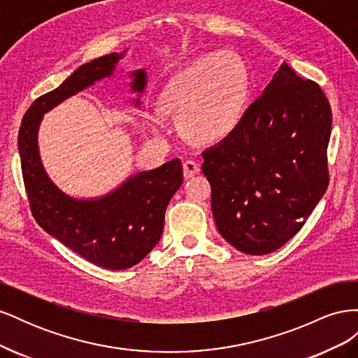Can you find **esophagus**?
I'll return each instance as SVG.
<instances>
[{
  "label": "esophagus",
  "instance_id": "esophagus-1",
  "mask_svg": "<svg viewBox=\"0 0 358 358\" xmlns=\"http://www.w3.org/2000/svg\"><path fill=\"white\" fill-rule=\"evenodd\" d=\"M199 171H200V166L197 164L196 161L187 159L185 162H183V176H185V179L196 176Z\"/></svg>",
  "mask_w": 358,
  "mask_h": 358
}]
</instances>
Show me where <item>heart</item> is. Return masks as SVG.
<instances>
[{"label":"heart","instance_id":"obj_1","mask_svg":"<svg viewBox=\"0 0 358 358\" xmlns=\"http://www.w3.org/2000/svg\"><path fill=\"white\" fill-rule=\"evenodd\" d=\"M251 79L242 58L230 50L206 53L179 70L159 95L161 109L179 113L185 136L199 143H216L230 136L245 112ZM154 133L159 116H149Z\"/></svg>","mask_w":358,"mask_h":358}]
</instances>
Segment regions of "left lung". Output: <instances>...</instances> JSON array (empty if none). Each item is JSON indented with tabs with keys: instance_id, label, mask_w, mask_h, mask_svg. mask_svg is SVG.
I'll list each match as a JSON object with an SVG mask.
<instances>
[{
	"instance_id": "left-lung-1",
	"label": "left lung",
	"mask_w": 358,
	"mask_h": 358,
	"mask_svg": "<svg viewBox=\"0 0 358 358\" xmlns=\"http://www.w3.org/2000/svg\"><path fill=\"white\" fill-rule=\"evenodd\" d=\"M331 110L320 86L282 64L234 131L203 152L216 229L264 255L297 234L329 185Z\"/></svg>"
}]
</instances>
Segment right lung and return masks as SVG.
Listing matches in <instances>:
<instances>
[{
  "mask_svg": "<svg viewBox=\"0 0 358 358\" xmlns=\"http://www.w3.org/2000/svg\"><path fill=\"white\" fill-rule=\"evenodd\" d=\"M125 52L83 64L57 90L41 95L27 110L17 137L28 200L38 225L90 263L109 270L133 267L158 243L167 204L183 182L182 162L175 158L154 170L138 171L101 197L76 199L59 189L46 173L38 150V128L43 115L53 107L110 78ZM129 76L138 107L148 76L143 69Z\"/></svg>",
  "mask_w": 358,
  "mask_h": 358,
  "instance_id": "obj_1",
  "label": "right lung"
}]
</instances>
